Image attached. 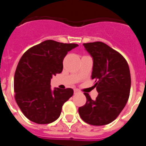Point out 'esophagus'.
<instances>
[{
    "instance_id": "esophagus-1",
    "label": "esophagus",
    "mask_w": 146,
    "mask_h": 146,
    "mask_svg": "<svg viewBox=\"0 0 146 146\" xmlns=\"http://www.w3.org/2000/svg\"><path fill=\"white\" fill-rule=\"evenodd\" d=\"M74 94H78V93H79V91H78L77 89H74Z\"/></svg>"
}]
</instances>
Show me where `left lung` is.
<instances>
[{"label":"left lung","mask_w":146,"mask_h":146,"mask_svg":"<svg viewBox=\"0 0 146 146\" xmlns=\"http://www.w3.org/2000/svg\"><path fill=\"white\" fill-rule=\"evenodd\" d=\"M83 46L93 58L91 79L99 93L95 100L88 94L85 105L80 107L79 114L85 122L102 126L114 121L124 108L129 96L131 75L124 58L101 42L85 43Z\"/></svg>","instance_id":"obj_1"}]
</instances>
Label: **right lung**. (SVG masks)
<instances>
[{"mask_svg": "<svg viewBox=\"0 0 146 146\" xmlns=\"http://www.w3.org/2000/svg\"><path fill=\"white\" fill-rule=\"evenodd\" d=\"M77 44H64L46 40L23 54L15 71L14 88L15 100L25 116L38 124L57 120L64 103L72 97V88H55L52 76L63 70V60Z\"/></svg>", "mask_w": 146, "mask_h": 146, "instance_id": "add662e5", "label": "right lung"}]
</instances>
